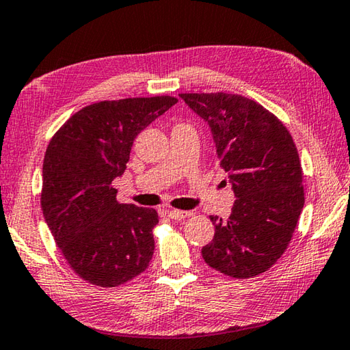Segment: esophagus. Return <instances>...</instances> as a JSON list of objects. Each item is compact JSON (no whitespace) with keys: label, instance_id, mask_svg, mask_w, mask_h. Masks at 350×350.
Wrapping results in <instances>:
<instances>
[{"label":"esophagus","instance_id":"obj_1","mask_svg":"<svg viewBox=\"0 0 350 350\" xmlns=\"http://www.w3.org/2000/svg\"><path fill=\"white\" fill-rule=\"evenodd\" d=\"M162 213L173 220H182L188 217V215H191L189 211H177V209H162Z\"/></svg>","mask_w":350,"mask_h":350}]
</instances>
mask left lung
<instances>
[{"instance_id":"obj_1","label":"left lung","mask_w":350,"mask_h":350,"mask_svg":"<svg viewBox=\"0 0 350 350\" xmlns=\"http://www.w3.org/2000/svg\"><path fill=\"white\" fill-rule=\"evenodd\" d=\"M179 96L211 130L236 202L215 226L202 257L236 278L268 271L288 247L304 205L300 159L289 131L256 100L230 93Z\"/></svg>"}]
</instances>
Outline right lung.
Listing matches in <instances>:
<instances>
[{"label":"right lung","mask_w":350,"mask_h":350,"mask_svg":"<svg viewBox=\"0 0 350 350\" xmlns=\"http://www.w3.org/2000/svg\"><path fill=\"white\" fill-rule=\"evenodd\" d=\"M177 103L171 96L103 100L75 113L50 141L42 163L47 226L81 278L113 288L148 268L156 209L119 203L136 136Z\"/></svg>","instance_id":"add662e5"}]
</instances>
